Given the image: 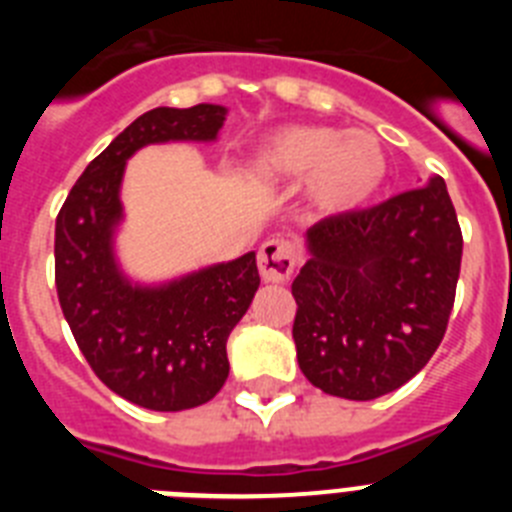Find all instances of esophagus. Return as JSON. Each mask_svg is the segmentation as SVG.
<instances>
[{
	"instance_id": "esophagus-1",
	"label": "esophagus",
	"mask_w": 512,
	"mask_h": 512,
	"mask_svg": "<svg viewBox=\"0 0 512 512\" xmlns=\"http://www.w3.org/2000/svg\"><path fill=\"white\" fill-rule=\"evenodd\" d=\"M297 261H300V251L292 241L284 238H271L261 246L259 251V271L264 282L282 284L287 282L289 274L295 271Z\"/></svg>"
}]
</instances>
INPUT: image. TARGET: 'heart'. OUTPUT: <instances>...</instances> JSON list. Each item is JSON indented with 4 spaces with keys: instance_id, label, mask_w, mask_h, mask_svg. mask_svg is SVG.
<instances>
[{
    "instance_id": "b5f03b06",
    "label": "heart",
    "mask_w": 512,
    "mask_h": 512,
    "mask_svg": "<svg viewBox=\"0 0 512 512\" xmlns=\"http://www.w3.org/2000/svg\"><path fill=\"white\" fill-rule=\"evenodd\" d=\"M256 169L271 182L307 179L312 205L346 212L364 205L387 176V158L377 135L302 125L271 138L256 158Z\"/></svg>"
}]
</instances>
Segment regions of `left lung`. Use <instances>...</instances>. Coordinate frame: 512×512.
Here are the masks:
<instances>
[{
    "label": "left lung",
    "instance_id": "8db88e82",
    "mask_svg": "<svg viewBox=\"0 0 512 512\" xmlns=\"http://www.w3.org/2000/svg\"><path fill=\"white\" fill-rule=\"evenodd\" d=\"M307 246L292 282L302 374L346 400L395 392L436 354L454 307L464 238L443 179L323 217Z\"/></svg>",
    "mask_w": 512,
    "mask_h": 512
}]
</instances>
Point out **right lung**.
Here are the masks:
<instances>
[{
    "label": "right lung",
    "instance_id": "right-lung-1",
    "mask_svg": "<svg viewBox=\"0 0 512 512\" xmlns=\"http://www.w3.org/2000/svg\"><path fill=\"white\" fill-rule=\"evenodd\" d=\"M225 107H156L130 122L84 169L56 217V289L92 372L115 395L158 413L205 405L228 379L230 330L256 289V253L166 287H133L115 266L125 161L166 140H215Z\"/></svg>",
    "mask_w": 512,
    "mask_h": 512
}]
</instances>
